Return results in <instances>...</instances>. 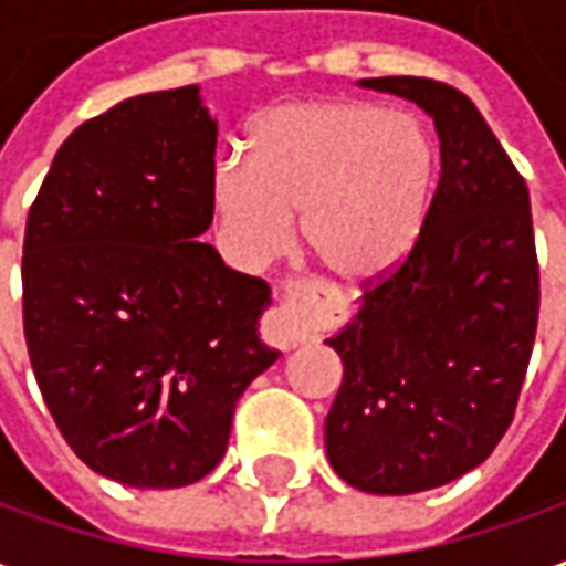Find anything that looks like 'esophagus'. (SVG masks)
<instances>
[{
    "label": "esophagus",
    "mask_w": 566,
    "mask_h": 566,
    "mask_svg": "<svg viewBox=\"0 0 566 566\" xmlns=\"http://www.w3.org/2000/svg\"><path fill=\"white\" fill-rule=\"evenodd\" d=\"M315 287L303 279H284L279 287V306L272 308L263 321V343L272 348H294L312 336V318H308V300Z\"/></svg>",
    "instance_id": "obj_1"
}]
</instances>
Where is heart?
<instances>
[{"label":"heart","instance_id":"heart-1","mask_svg":"<svg viewBox=\"0 0 566 566\" xmlns=\"http://www.w3.org/2000/svg\"><path fill=\"white\" fill-rule=\"evenodd\" d=\"M437 166V142L418 117L360 99L284 103L254 120L248 160L218 157L211 202L235 258H279L303 214L321 270L376 282L418 245Z\"/></svg>","mask_w":566,"mask_h":566}]
</instances>
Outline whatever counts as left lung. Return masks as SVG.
I'll return each mask as SVG.
<instances>
[{"label": "left lung", "mask_w": 566, "mask_h": 566, "mask_svg": "<svg viewBox=\"0 0 566 566\" xmlns=\"http://www.w3.org/2000/svg\"><path fill=\"white\" fill-rule=\"evenodd\" d=\"M360 87L433 117L442 172L412 254L327 339L345 376L324 446L352 488L403 497L470 473L510 430L534 352L539 266L527 185L479 108L412 75Z\"/></svg>", "instance_id": "1"}]
</instances>
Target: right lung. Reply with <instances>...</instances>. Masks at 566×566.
<instances>
[{
	"label": "right lung",
	"mask_w": 566,
	"mask_h": 566,
	"mask_svg": "<svg viewBox=\"0 0 566 566\" xmlns=\"http://www.w3.org/2000/svg\"><path fill=\"white\" fill-rule=\"evenodd\" d=\"M214 145L197 84L124 99L60 145L27 218L32 373L72 451L120 485L209 475L279 360L258 333L270 284L199 242Z\"/></svg>",
	"instance_id": "1"
}]
</instances>
